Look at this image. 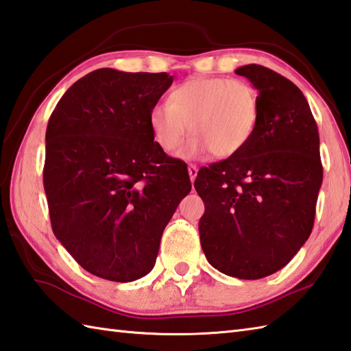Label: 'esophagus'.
Segmentation results:
<instances>
[{
    "mask_svg": "<svg viewBox=\"0 0 351 351\" xmlns=\"http://www.w3.org/2000/svg\"><path fill=\"white\" fill-rule=\"evenodd\" d=\"M188 173H189V177H191V182H194L195 177H197V173H198V167L194 165V163H191V165H188Z\"/></svg>",
    "mask_w": 351,
    "mask_h": 351,
    "instance_id": "esophagus-1",
    "label": "esophagus"
}]
</instances>
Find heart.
Here are the masks:
<instances>
[{
	"mask_svg": "<svg viewBox=\"0 0 351 351\" xmlns=\"http://www.w3.org/2000/svg\"><path fill=\"white\" fill-rule=\"evenodd\" d=\"M259 121V95L252 84L227 77L197 75L171 90L168 103L149 110L148 123L157 144L173 153L186 134V159L210 153L218 159L236 156L252 141Z\"/></svg>",
	"mask_w": 351,
	"mask_h": 351,
	"instance_id": "obj_1",
	"label": "heart"
}]
</instances>
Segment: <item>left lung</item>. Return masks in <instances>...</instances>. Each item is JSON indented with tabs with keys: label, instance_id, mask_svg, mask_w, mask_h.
<instances>
[{
	"label": "left lung",
	"instance_id": "left-lung-1",
	"mask_svg": "<svg viewBox=\"0 0 351 351\" xmlns=\"http://www.w3.org/2000/svg\"><path fill=\"white\" fill-rule=\"evenodd\" d=\"M259 92V121L236 156L198 171L204 203L199 242L213 268L257 280L282 269L303 247L323 183L319 134L303 92L262 65H245Z\"/></svg>",
	"mask_w": 351,
	"mask_h": 351
}]
</instances>
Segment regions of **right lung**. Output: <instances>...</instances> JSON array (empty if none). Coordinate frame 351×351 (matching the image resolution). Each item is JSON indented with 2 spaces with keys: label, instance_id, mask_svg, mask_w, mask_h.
Returning a JSON list of instances; mask_svg holds the SVG:
<instances>
[{
  "label": "right lung",
  "instance_id": "obj_1",
  "mask_svg": "<svg viewBox=\"0 0 351 351\" xmlns=\"http://www.w3.org/2000/svg\"><path fill=\"white\" fill-rule=\"evenodd\" d=\"M171 84L167 73L92 71L48 121L53 232L78 265L106 280L133 282L153 269L162 233L192 188L186 163L163 152L148 123Z\"/></svg>",
  "mask_w": 351,
  "mask_h": 351
}]
</instances>
